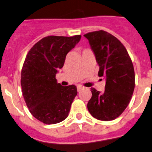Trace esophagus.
Instances as JSON below:
<instances>
[{
  "label": "esophagus",
  "mask_w": 152,
  "mask_h": 152,
  "mask_svg": "<svg viewBox=\"0 0 152 152\" xmlns=\"http://www.w3.org/2000/svg\"><path fill=\"white\" fill-rule=\"evenodd\" d=\"M84 88V87H82V86H80V85L77 86V91H78V92H80V91L82 90V89Z\"/></svg>",
  "instance_id": "obj_1"
}]
</instances>
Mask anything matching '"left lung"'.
I'll list each match as a JSON object with an SVG mask.
<instances>
[{
    "instance_id": "1",
    "label": "left lung",
    "mask_w": 152,
    "mask_h": 152,
    "mask_svg": "<svg viewBox=\"0 0 152 152\" xmlns=\"http://www.w3.org/2000/svg\"><path fill=\"white\" fill-rule=\"evenodd\" d=\"M84 36L99 65L98 76L105 81V92L91 88L87 103L91 115L97 119L111 121L122 114L130 103L135 88V71L127 49L113 35L104 30Z\"/></svg>"
}]
</instances>
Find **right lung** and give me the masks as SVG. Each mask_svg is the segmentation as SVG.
Listing matches in <instances>:
<instances>
[{"mask_svg":"<svg viewBox=\"0 0 152 152\" xmlns=\"http://www.w3.org/2000/svg\"><path fill=\"white\" fill-rule=\"evenodd\" d=\"M81 38L47 36L26 56L21 73L22 95L30 112L44 124H57L68 117L77 88L73 84L63 87L55 76Z\"/></svg>","mask_w":152,"mask_h":152,"instance_id":"1","label":"right lung"}]
</instances>
